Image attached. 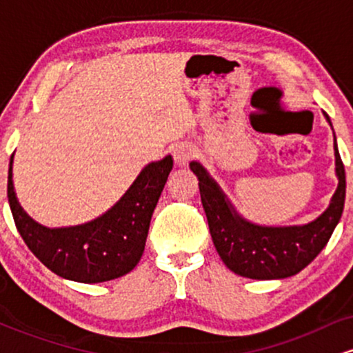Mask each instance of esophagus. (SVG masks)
Instances as JSON below:
<instances>
[{
  "mask_svg": "<svg viewBox=\"0 0 353 353\" xmlns=\"http://www.w3.org/2000/svg\"><path fill=\"white\" fill-rule=\"evenodd\" d=\"M172 156H174V163L177 165H188L189 161L194 157V149L190 148L189 144H179L174 148Z\"/></svg>",
  "mask_w": 353,
  "mask_h": 353,
  "instance_id": "esophagus-1",
  "label": "esophagus"
}]
</instances>
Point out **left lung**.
Masks as SVG:
<instances>
[{
	"instance_id": "8db88e82",
	"label": "left lung",
	"mask_w": 353,
	"mask_h": 353,
	"mask_svg": "<svg viewBox=\"0 0 353 353\" xmlns=\"http://www.w3.org/2000/svg\"><path fill=\"white\" fill-rule=\"evenodd\" d=\"M330 123L329 116L325 114ZM332 125V124H330ZM339 185L330 205L305 225L265 228L239 216L217 182L196 161L189 164L199 179L201 201L217 254L234 274L255 281L285 279L305 269L327 245L345 204V169L334 136Z\"/></svg>"
}]
</instances>
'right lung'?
I'll return each instance as SVG.
<instances>
[{
	"mask_svg": "<svg viewBox=\"0 0 353 353\" xmlns=\"http://www.w3.org/2000/svg\"><path fill=\"white\" fill-rule=\"evenodd\" d=\"M171 169V156L148 164L106 214L74 228L50 229L28 216L16 199L11 156L8 201L24 244L51 272L74 282H106L131 272L143 257L152 212Z\"/></svg>",
	"mask_w": 353,
	"mask_h": 353,
	"instance_id": "obj_1",
	"label": "right lung"
}]
</instances>
